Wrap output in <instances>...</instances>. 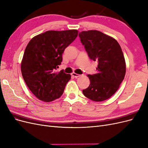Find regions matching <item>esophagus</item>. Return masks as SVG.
I'll list each match as a JSON object with an SVG mask.
<instances>
[{
	"mask_svg": "<svg viewBox=\"0 0 148 148\" xmlns=\"http://www.w3.org/2000/svg\"><path fill=\"white\" fill-rule=\"evenodd\" d=\"M71 75H72L73 77H75V78H76L79 77H80V75H78V74L75 73H71Z\"/></svg>",
	"mask_w": 148,
	"mask_h": 148,
	"instance_id": "34e87169",
	"label": "esophagus"
}]
</instances>
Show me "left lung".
I'll return each mask as SVG.
<instances>
[{
	"label": "left lung",
	"instance_id": "obj_1",
	"mask_svg": "<svg viewBox=\"0 0 148 148\" xmlns=\"http://www.w3.org/2000/svg\"><path fill=\"white\" fill-rule=\"evenodd\" d=\"M79 37L89 57L98 64L97 73L88 75L90 84L83 95L94 101H105L118 90L125 77L122 49L115 39L97 30L82 31Z\"/></svg>",
	"mask_w": 148,
	"mask_h": 148
}]
</instances>
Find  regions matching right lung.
Segmentation results:
<instances>
[{
    "mask_svg": "<svg viewBox=\"0 0 148 148\" xmlns=\"http://www.w3.org/2000/svg\"><path fill=\"white\" fill-rule=\"evenodd\" d=\"M76 29L47 31L36 36L26 46L21 70L30 91L39 100L51 102L64 93L71 75L62 70L56 72L61 64L62 53L78 36Z\"/></svg>",
    "mask_w": 148,
    "mask_h": 148,
    "instance_id": "right-lung-1",
    "label": "right lung"
}]
</instances>
